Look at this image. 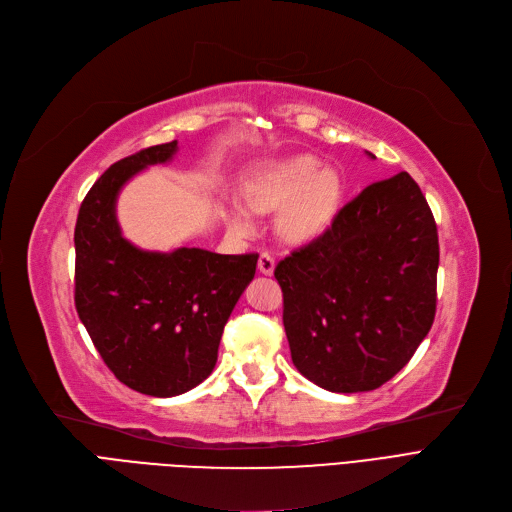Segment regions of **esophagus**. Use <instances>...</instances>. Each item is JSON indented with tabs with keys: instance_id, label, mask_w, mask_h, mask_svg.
Listing matches in <instances>:
<instances>
[{
	"instance_id": "obj_1",
	"label": "esophagus",
	"mask_w": 512,
	"mask_h": 512,
	"mask_svg": "<svg viewBox=\"0 0 512 512\" xmlns=\"http://www.w3.org/2000/svg\"><path fill=\"white\" fill-rule=\"evenodd\" d=\"M257 267H259L261 274L272 276L274 274V267H276V261H274V257L270 253H261L259 261H257Z\"/></svg>"
}]
</instances>
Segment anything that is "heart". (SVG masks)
<instances>
[{"label":"heart","mask_w":512,"mask_h":512,"mask_svg":"<svg viewBox=\"0 0 512 512\" xmlns=\"http://www.w3.org/2000/svg\"><path fill=\"white\" fill-rule=\"evenodd\" d=\"M344 186L334 170H321V161L297 155L259 168L247 182V203H230V224L249 234L255 230L257 211H274L278 230L294 242H305L324 232L340 209Z\"/></svg>","instance_id":"1"}]
</instances>
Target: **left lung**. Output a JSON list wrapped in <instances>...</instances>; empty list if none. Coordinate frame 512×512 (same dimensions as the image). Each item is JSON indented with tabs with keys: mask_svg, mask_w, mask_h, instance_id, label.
<instances>
[{
	"mask_svg": "<svg viewBox=\"0 0 512 512\" xmlns=\"http://www.w3.org/2000/svg\"><path fill=\"white\" fill-rule=\"evenodd\" d=\"M438 263L419 184L400 172L363 188L324 234L276 265L294 367L342 394L392 380L434 324Z\"/></svg>",
	"mask_w": 512,
	"mask_h": 512,
	"instance_id": "obj_1",
	"label": "left lung"
}]
</instances>
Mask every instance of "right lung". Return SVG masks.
Instances as JSON below:
<instances>
[{"mask_svg":"<svg viewBox=\"0 0 512 512\" xmlns=\"http://www.w3.org/2000/svg\"><path fill=\"white\" fill-rule=\"evenodd\" d=\"M176 151L172 141L116 161L91 186L74 228L78 317L116 378L157 398L184 394L213 371L226 321L259 259L197 247L143 251L122 236V186Z\"/></svg>","mask_w":512,"mask_h":512,"instance_id":"right-lung-1","label":"right lung"}]
</instances>
